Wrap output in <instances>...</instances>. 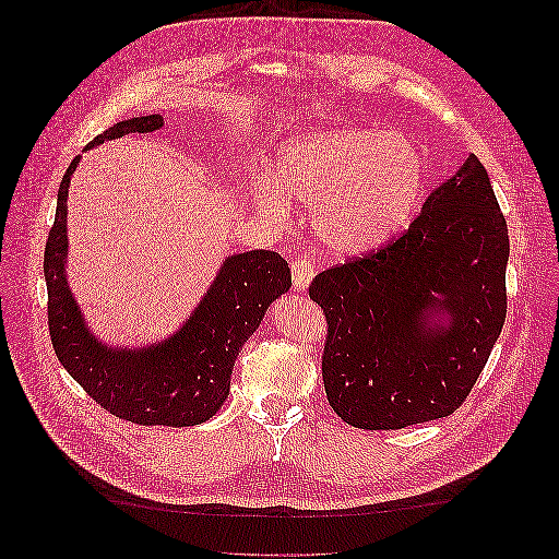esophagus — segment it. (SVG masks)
<instances>
[{
    "label": "esophagus",
    "instance_id": "1",
    "mask_svg": "<svg viewBox=\"0 0 559 559\" xmlns=\"http://www.w3.org/2000/svg\"><path fill=\"white\" fill-rule=\"evenodd\" d=\"M316 275V265L307 257H296L290 261V280H294V286L298 290H307Z\"/></svg>",
    "mask_w": 559,
    "mask_h": 559
}]
</instances>
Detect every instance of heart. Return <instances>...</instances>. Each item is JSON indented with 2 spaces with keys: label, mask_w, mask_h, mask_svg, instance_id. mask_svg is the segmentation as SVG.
<instances>
[{
  "label": "heart",
  "mask_w": 559,
  "mask_h": 559,
  "mask_svg": "<svg viewBox=\"0 0 559 559\" xmlns=\"http://www.w3.org/2000/svg\"><path fill=\"white\" fill-rule=\"evenodd\" d=\"M277 179L288 195L311 204L318 243L338 257H359L407 225L425 189V162L395 131L321 129L282 147ZM261 200L284 214L275 191L263 189Z\"/></svg>",
  "instance_id": "heart-1"
}]
</instances>
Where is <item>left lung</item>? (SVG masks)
I'll use <instances>...</instances> for the list:
<instances>
[{"label":"left lung","mask_w":559,"mask_h":559,"mask_svg":"<svg viewBox=\"0 0 559 559\" xmlns=\"http://www.w3.org/2000/svg\"><path fill=\"white\" fill-rule=\"evenodd\" d=\"M508 223L471 154L395 241L318 273L309 298L328 321L332 409L361 430L460 409L508 313Z\"/></svg>","instance_id":"1"}]
</instances>
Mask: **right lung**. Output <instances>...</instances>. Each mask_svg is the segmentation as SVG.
<instances>
[{
    "instance_id": "1",
    "label": "right lung",
    "mask_w": 559,
    "mask_h": 559,
    "mask_svg": "<svg viewBox=\"0 0 559 559\" xmlns=\"http://www.w3.org/2000/svg\"><path fill=\"white\" fill-rule=\"evenodd\" d=\"M164 118L143 116L109 127L86 150L162 129ZM79 156L68 166L57 200L55 225L45 243L47 325L63 368L97 405L139 425H200L229 393L234 361L257 332L265 309L290 286L288 263L271 250L227 257L193 316L164 343L118 350L97 341L66 280L68 186Z\"/></svg>"
}]
</instances>
